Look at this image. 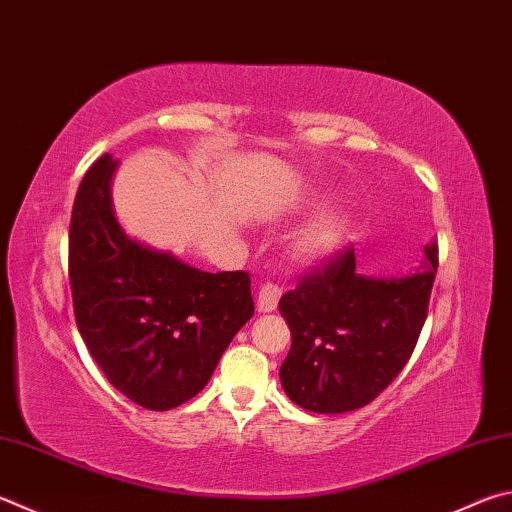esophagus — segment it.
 <instances>
[{"mask_svg":"<svg viewBox=\"0 0 512 512\" xmlns=\"http://www.w3.org/2000/svg\"><path fill=\"white\" fill-rule=\"evenodd\" d=\"M282 297V288L277 284L266 282L259 286V293H257V311L259 313H271L277 309V302H280Z\"/></svg>","mask_w":512,"mask_h":512,"instance_id":"esophagus-1","label":"esophagus"}]
</instances>
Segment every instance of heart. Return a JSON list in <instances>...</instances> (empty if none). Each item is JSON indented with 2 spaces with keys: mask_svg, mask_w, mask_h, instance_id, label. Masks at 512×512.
Instances as JSON below:
<instances>
[{
  "mask_svg": "<svg viewBox=\"0 0 512 512\" xmlns=\"http://www.w3.org/2000/svg\"><path fill=\"white\" fill-rule=\"evenodd\" d=\"M329 199V192L309 190L295 203V210H309ZM353 226L351 212L345 206H331L315 215L293 239V253L304 262H318L336 253L345 244Z\"/></svg>",
  "mask_w": 512,
  "mask_h": 512,
  "instance_id": "1",
  "label": "heart"
}]
</instances>
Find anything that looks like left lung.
Wrapping results in <instances>:
<instances>
[{"label": "left lung", "mask_w": 512, "mask_h": 512, "mask_svg": "<svg viewBox=\"0 0 512 512\" xmlns=\"http://www.w3.org/2000/svg\"><path fill=\"white\" fill-rule=\"evenodd\" d=\"M416 273H356L353 248L280 300L291 351L280 367L286 396L315 414L365 407L401 374L421 333L439 266L430 241Z\"/></svg>", "instance_id": "1"}]
</instances>
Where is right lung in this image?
Instances as JSON below:
<instances>
[{
  "mask_svg": "<svg viewBox=\"0 0 512 512\" xmlns=\"http://www.w3.org/2000/svg\"><path fill=\"white\" fill-rule=\"evenodd\" d=\"M105 154L89 167L71 212L69 280L82 340L129 401L165 412L197 396L235 333L253 318L244 271L206 273L118 224Z\"/></svg>",
  "mask_w": 512,
  "mask_h": 512,
  "instance_id": "add662e5",
  "label": "right lung"
}]
</instances>
